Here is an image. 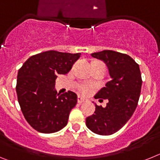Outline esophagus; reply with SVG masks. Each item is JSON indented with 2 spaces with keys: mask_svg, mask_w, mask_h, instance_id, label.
Wrapping results in <instances>:
<instances>
[{
  "mask_svg": "<svg viewBox=\"0 0 160 160\" xmlns=\"http://www.w3.org/2000/svg\"><path fill=\"white\" fill-rule=\"evenodd\" d=\"M85 102H86V99H85V98L80 97V96H78V102L79 104H82V103Z\"/></svg>",
  "mask_w": 160,
  "mask_h": 160,
  "instance_id": "34e87169",
  "label": "esophagus"
}]
</instances>
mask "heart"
<instances>
[{"mask_svg":"<svg viewBox=\"0 0 160 160\" xmlns=\"http://www.w3.org/2000/svg\"><path fill=\"white\" fill-rule=\"evenodd\" d=\"M79 92L82 94H87L91 91V87L87 86V85H82L78 88Z\"/></svg>","mask_w":160,"mask_h":160,"instance_id":"obj_1","label":"heart"}]
</instances>
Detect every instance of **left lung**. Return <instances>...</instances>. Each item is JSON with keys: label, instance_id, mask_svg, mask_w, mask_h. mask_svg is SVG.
<instances>
[{"label": "left lung", "instance_id": "left-lung-1", "mask_svg": "<svg viewBox=\"0 0 160 160\" xmlns=\"http://www.w3.org/2000/svg\"><path fill=\"white\" fill-rule=\"evenodd\" d=\"M91 56L107 64L111 79L94 96L99 101L108 99L107 107L95 104L94 114L87 117L86 124L95 134L110 135L121 129L135 112L142 87L140 70L125 53L103 50Z\"/></svg>", "mask_w": 160, "mask_h": 160}]
</instances>
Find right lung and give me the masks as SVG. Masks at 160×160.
I'll list each match as a JSON object with an SVG mask.
<instances>
[{
    "label": "right lung",
    "mask_w": 160,
    "mask_h": 160,
    "mask_svg": "<svg viewBox=\"0 0 160 160\" xmlns=\"http://www.w3.org/2000/svg\"><path fill=\"white\" fill-rule=\"evenodd\" d=\"M80 55L49 50L30 57L18 70V102L26 121L38 132L54 133L67 125L77 94L58 93L55 80L70 71Z\"/></svg>",
    "instance_id": "right-lung-1"
}]
</instances>
